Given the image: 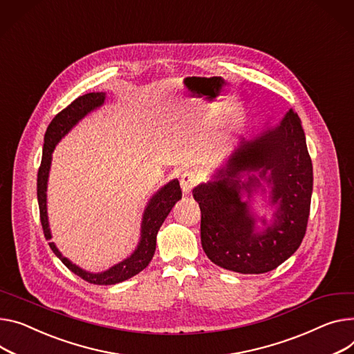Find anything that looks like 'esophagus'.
Here are the masks:
<instances>
[{
	"instance_id": "obj_1",
	"label": "esophagus",
	"mask_w": 354,
	"mask_h": 354,
	"mask_svg": "<svg viewBox=\"0 0 354 354\" xmlns=\"http://www.w3.org/2000/svg\"><path fill=\"white\" fill-rule=\"evenodd\" d=\"M200 183V177L197 173L192 171V170H187L181 174V178H180V185H181V189L184 194H189L192 193V189Z\"/></svg>"
}]
</instances>
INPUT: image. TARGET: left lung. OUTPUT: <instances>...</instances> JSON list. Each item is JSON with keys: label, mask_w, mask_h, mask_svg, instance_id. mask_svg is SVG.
Masks as SVG:
<instances>
[{"label": "left lung", "mask_w": 354, "mask_h": 354, "mask_svg": "<svg viewBox=\"0 0 354 354\" xmlns=\"http://www.w3.org/2000/svg\"><path fill=\"white\" fill-rule=\"evenodd\" d=\"M243 171L260 176L242 182ZM215 177L193 189L201 209V245L211 262L239 274H265L295 254L308 227L313 167L301 119L292 109L277 127L241 140ZM261 179L271 185V203L277 205L274 221L262 233L240 200V192L250 197Z\"/></svg>", "instance_id": "1"}]
</instances>
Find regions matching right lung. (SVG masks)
<instances>
[{
    "mask_svg": "<svg viewBox=\"0 0 354 354\" xmlns=\"http://www.w3.org/2000/svg\"><path fill=\"white\" fill-rule=\"evenodd\" d=\"M106 93L103 92H92L86 93L84 96H79L75 99L69 106H66L64 111H61L55 118L49 123L45 138H44V153L41 166L38 170V180H37V194H38V205H39V216L41 224L44 230V235L46 239H50V231L48 224V214H46V184H48V176L50 169V160H52V151L58 145V142L64 138V136L80 120L85 118L89 112L95 111L96 107L102 106L104 102ZM181 188L178 180H173L165 187H161L158 192L150 198L142 221V234H140V242L134 252L124 261L119 262L118 265L109 268L100 274H91L84 269H80L75 263H72L68 258H65L55 243L49 242V247L62 262L64 265L72 270L73 274L82 278L84 281L95 285H115L119 282H123L134 275H138L142 272L149 262L151 261L154 251H156V236L161 227L170 214L174 204L181 200Z\"/></svg>",
    "mask_w": 354,
    "mask_h": 354,
    "instance_id": "add662e5",
    "label": "right lung"
}]
</instances>
